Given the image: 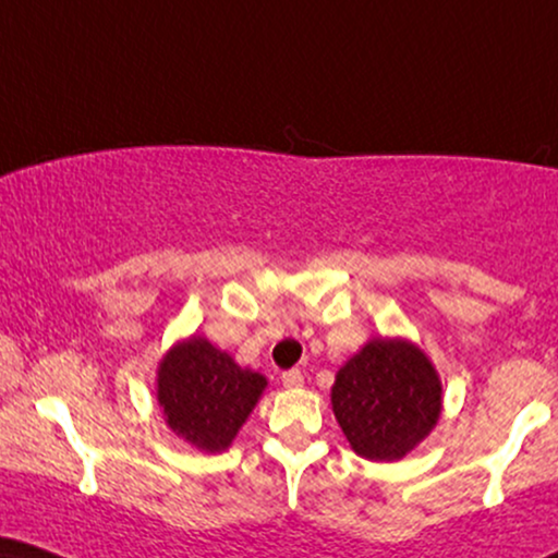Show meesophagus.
Here are the masks:
<instances>
[{
    "label": "esophagus",
    "mask_w": 558,
    "mask_h": 558,
    "mask_svg": "<svg viewBox=\"0 0 558 558\" xmlns=\"http://www.w3.org/2000/svg\"><path fill=\"white\" fill-rule=\"evenodd\" d=\"M280 378H283V386H286V389H301V386H303V373H301L299 368L286 371L283 376H280Z\"/></svg>",
    "instance_id": "obj_1"
}]
</instances>
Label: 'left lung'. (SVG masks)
Returning a JSON list of instances; mask_svg holds the SVG:
<instances>
[{"mask_svg": "<svg viewBox=\"0 0 558 558\" xmlns=\"http://www.w3.org/2000/svg\"><path fill=\"white\" fill-rule=\"evenodd\" d=\"M442 384L417 344L373 337L337 371L331 412L357 456L399 461L440 420Z\"/></svg>", "mask_w": 558, "mask_h": 558, "instance_id": "obj_1", "label": "left lung"}]
</instances>
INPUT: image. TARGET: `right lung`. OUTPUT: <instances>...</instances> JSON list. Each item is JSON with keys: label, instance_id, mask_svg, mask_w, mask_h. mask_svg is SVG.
Listing matches in <instances>:
<instances>
[{"label": "right lung", "instance_id": "1", "mask_svg": "<svg viewBox=\"0 0 558 558\" xmlns=\"http://www.w3.org/2000/svg\"><path fill=\"white\" fill-rule=\"evenodd\" d=\"M265 386L263 373L242 368L197 335L169 348L157 371V399L169 429L206 453L231 446Z\"/></svg>", "mask_w": 558, "mask_h": 558}]
</instances>
